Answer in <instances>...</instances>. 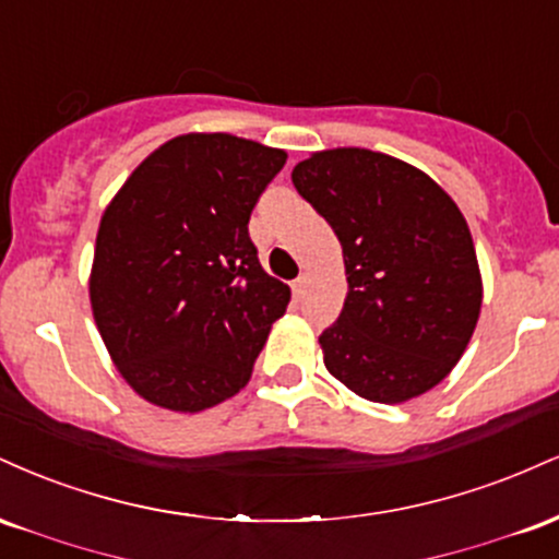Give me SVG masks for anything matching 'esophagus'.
<instances>
[{"mask_svg": "<svg viewBox=\"0 0 559 559\" xmlns=\"http://www.w3.org/2000/svg\"><path fill=\"white\" fill-rule=\"evenodd\" d=\"M305 292H307V275H299V278L294 281V294H297V297H305Z\"/></svg>", "mask_w": 559, "mask_h": 559, "instance_id": "obj_1", "label": "esophagus"}]
</instances>
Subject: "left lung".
I'll use <instances>...</instances> for the list:
<instances>
[{"instance_id":"left-lung-1","label":"left lung","mask_w":559,"mask_h":559,"mask_svg":"<svg viewBox=\"0 0 559 559\" xmlns=\"http://www.w3.org/2000/svg\"><path fill=\"white\" fill-rule=\"evenodd\" d=\"M344 249L342 316L320 333L325 368L370 402H407L444 381L480 312L473 236L426 173L381 152H318L292 173Z\"/></svg>"}]
</instances>
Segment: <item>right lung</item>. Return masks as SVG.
I'll list each match as a JSON object with an SVG mask.
<instances>
[{
  "instance_id": "add662e5",
  "label": "right lung",
  "mask_w": 559,
  "mask_h": 559,
  "mask_svg": "<svg viewBox=\"0 0 559 559\" xmlns=\"http://www.w3.org/2000/svg\"><path fill=\"white\" fill-rule=\"evenodd\" d=\"M286 152L228 133H186L152 152L96 234V329L136 394L199 413L239 394L286 312V284L262 271L254 204Z\"/></svg>"
}]
</instances>
